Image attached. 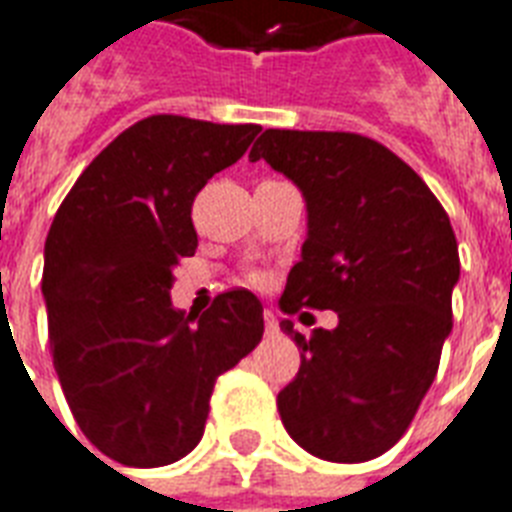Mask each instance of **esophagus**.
<instances>
[{"label": "esophagus", "instance_id": "1", "mask_svg": "<svg viewBox=\"0 0 512 512\" xmlns=\"http://www.w3.org/2000/svg\"><path fill=\"white\" fill-rule=\"evenodd\" d=\"M263 319H265V333L268 335L279 333V322H276V314H273V311H265Z\"/></svg>", "mask_w": 512, "mask_h": 512}]
</instances>
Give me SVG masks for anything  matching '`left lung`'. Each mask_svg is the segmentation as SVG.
I'll use <instances>...</instances> for the list:
<instances>
[{
	"mask_svg": "<svg viewBox=\"0 0 512 512\" xmlns=\"http://www.w3.org/2000/svg\"><path fill=\"white\" fill-rule=\"evenodd\" d=\"M260 158L306 201V241L279 308L338 314L311 338L279 322L300 349L279 416L308 454L368 462L403 438L438 373L454 327V230L424 179L368 136L268 128L249 152Z\"/></svg>",
	"mask_w": 512,
	"mask_h": 512,
	"instance_id": "obj_1",
	"label": "left lung"
}]
</instances>
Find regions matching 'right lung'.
I'll return each instance as SVG.
<instances>
[{
    "mask_svg": "<svg viewBox=\"0 0 512 512\" xmlns=\"http://www.w3.org/2000/svg\"><path fill=\"white\" fill-rule=\"evenodd\" d=\"M260 126L144 117L91 161L58 206L42 268L53 368L83 435L126 467H163L204 435L220 373L263 338V303L230 290L193 319L171 303L198 247V190Z\"/></svg>",
    "mask_w": 512,
    "mask_h": 512,
    "instance_id": "obj_1",
    "label": "right lung"
}]
</instances>
